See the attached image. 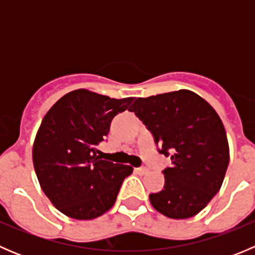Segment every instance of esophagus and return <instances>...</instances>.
<instances>
[{
    "label": "esophagus",
    "instance_id": "esophagus-1",
    "mask_svg": "<svg viewBox=\"0 0 255 255\" xmlns=\"http://www.w3.org/2000/svg\"><path fill=\"white\" fill-rule=\"evenodd\" d=\"M134 170H135V173L139 174V175H145V174H148V171H149L146 168H135Z\"/></svg>",
    "mask_w": 255,
    "mask_h": 255
}]
</instances>
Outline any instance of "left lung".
I'll use <instances>...</instances> for the list:
<instances>
[{
  "label": "left lung",
  "mask_w": 255,
  "mask_h": 255,
  "mask_svg": "<svg viewBox=\"0 0 255 255\" xmlns=\"http://www.w3.org/2000/svg\"><path fill=\"white\" fill-rule=\"evenodd\" d=\"M128 111L145 125L170 156L164 190L149 195L158 212L174 220L197 215L220 191L230 163L227 134L220 116L189 90L137 99Z\"/></svg>",
  "instance_id": "left-lung-1"
}]
</instances>
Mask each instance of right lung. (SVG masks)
<instances>
[{"instance_id":"right-lung-1","label":"right lung","mask_w":255,"mask_h":255,"mask_svg":"<svg viewBox=\"0 0 255 255\" xmlns=\"http://www.w3.org/2000/svg\"><path fill=\"white\" fill-rule=\"evenodd\" d=\"M133 97L110 99L80 89L64 95L43 118L33 144V164L51 204L75 220H92L115 205L133 168L104 160L97 145L116 115Z\"/></svg>"}]
</instances>
